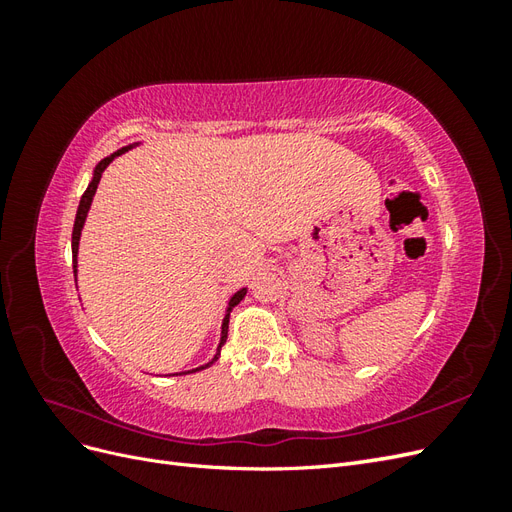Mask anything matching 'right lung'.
Returning a JSON list of instances; mask_svg holds the SVG:
<instances>
[{"mask_svg": "<svg viewBox=\"0 0 512 512\" xmlns=\"http://www.w3.org/2000/svg\"><path fill=\"white\" fill-rule=\"evenodd\" d=\"M132 147V145H130ZM130 147H123V149H119V151H115L113 156H108V158H104L98 166H96V170H94V179H91V183L87 185V190H85V194L81 196V203H79V209H76V220H74V228H72V269H74V275H76V254H79V241H81V230H83V224H85V218H87V211H89V207H91V200H94V194H96V190H98V183H100V179H102V173L106 170V166L111 164L117 156H121L123 151H128ZM245 292H247V288H241L239 292H235L232 294V299H230V303H228V309H226V316H224V322H222V337H220V346H218V352H215V356L213 359L207 363V365H200V367H196V369H190V371H183V374H194V371H200V369H207V367H211L215 361H218V356H220V350H222V346H224V342H226V337H228V318H230V309L235 307L243 297H245ZM175 376V374H173Z\"/></svg>", "mask_w": 512, "mask_h": 512, "instance_id": "add662e5", "label": "right lung"}]
</instances>
